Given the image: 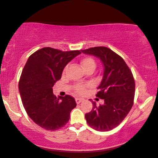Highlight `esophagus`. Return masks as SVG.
Wrapping results in <instances>:
<instances>
[{
    "instance_id": "1",
    "label": "esophagus",
    "mask_w": 158,
    "mask_h": 158,
    "mask_svg": "<svg viewBox=\"0 0 158 158\" xmlns=\"http://www.w3.org/2000/svg\"><path fill=\"white\" fill-rule=\"evenodd\" d=\"M75 101H76L77 104H79L80 102H81L82 99H80V98H76V99H75Z\"/></svg>"
}]
</instances>
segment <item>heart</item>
I'll use <instances>...</instances> for the list:
<instances>
[{
  "label": "heart",
  "mask_w": 158,
  "mask_h": 158,
  "mask_svg": "<svg viewBox=\"0 0 158 158\" xmlns=\"http://www.w3.org/2000/svg\"><path fill=\"white\" fill-rule=\"evenodd\" d=\"M80 64H81L82 68L84 69V71H86L89 69H92L94 71L97 65L96 61H95V60L91 56L84 57L83 59L81 60V61H80ZM66 67L65 68L64 71H66ZM86 88H87V86L86 85H84V84H79V85H77L75 86L74 90L77 94H83L84 93L86 92Z\"/></svg>",
  "instance_id": "obj_1"
}]
</instances>
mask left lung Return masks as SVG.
Wrapping results in <instances>:
<instances>
[{"label": "left lung", "mask_w": 158, "mask_h": 158, "mask_svg": "<svg viewBox=\"0 0 158 158\" xmlns=\"http://www.w3.org/2000/svg\"><path fill=\"white\" fill-rule=\"evenodd\" d=\"M82 53L99 58L103 63V78L96 97L104 99V104L92 102L91 112L86 113V123L99 132L112 130L124 120L134 103L135 83L132 73L119 55L107 47L81 50Z\"/></svg>", "instance_id": "left-lung-1"}]
</instances>
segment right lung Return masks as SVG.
Segmentation results:
<instances>
[{
    "label": "right lung",
    "instance_id": "right-lung-1",
    "mask_svg": "<svg viewBox=\"0 0 158 158\" xmlns=\"http://www.w3.org/2000/svg\"><path fill=\"white\" fill-rule=\"evenodd\" d=\"M80 54L79 50L62 52L44 47L31 55L24 66L19 84L22 103L30 118L46 130L63 127L76 107L74 97H57L52 87L66 64Z\"/></svg>",
    "mask_w": 158,
    "mask_h": 158
}]
</instances>
